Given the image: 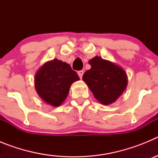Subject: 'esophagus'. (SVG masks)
I'll return each instance as SVG.
<instances>
[{
	"instance_id": "obj_1",
	"label": "esophagus",
	"mask_w": 158,
	"mask_h": 158,
	"mask_svg": "<svg viewBox=\"0 0 158 158\" xmlns=\"http://www.w3.org/2000/svg\"><path fill=\"white\" fill-rule=\"evenodd\" d=\"M78 76L80 77V78L81 79L82 78V76H83V74H84V71L83 70H80V71H78Z\"/></svg>"
}]
</instances>
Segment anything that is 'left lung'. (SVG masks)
<instances>
[{
	"label": "left lung",
	"instance_id": "left-lung-1",
	"mask_svg": "<svg viewBox=\"0 0 158 158\" xmlns=\"http://www.w3.org/2000/svg\"><path fill=\"white\" fill-rule=\"evenodd\" d=\"M89 62L91 69L84 73L82 79L99 102L104 105L112 104L126 89V72L120 66L98 56Z\"/></svg>",
	"mask_w": 158,
	"mask_h": 158
}]
</instances>
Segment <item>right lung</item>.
<instances>
[{"mask_svg":"<svg viewBox=\"0 0 158 158\" xmlns=\"http://www.w3.org/2000/svg\"><path fill=\"white\" fill-rule=\"evenodd\" d=\"M80 79L66 62L58 59L46 62L35 76V88L43 100L54 107L64 102L71 85Z\"/></svg>","mask_w":158,"mask_h":158,"instance_id":"1","label":"right lung"}]
</instances>
